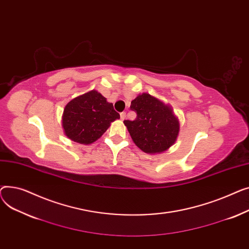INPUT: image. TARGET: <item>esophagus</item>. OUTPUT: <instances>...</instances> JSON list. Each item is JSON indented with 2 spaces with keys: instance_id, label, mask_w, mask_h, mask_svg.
Masks as SVG:
<instances>
[{
  "instance_id": "esophagus-1",
  "label": "esophagus",
  "mask_w": 249,
  "mask_h": 249,
  "mask_svg": "<svg viewBox=\"0 0 249 249\" xmlns=\"http://www.w3.org/2000/svg\"><path fill=\"white\" fill-rule=\"evenodd\" d=\"M125 116H126V115H125V112H124V111L121 112V119H122L123 121L125 119Z\"/></svg>"
}]
</instances>
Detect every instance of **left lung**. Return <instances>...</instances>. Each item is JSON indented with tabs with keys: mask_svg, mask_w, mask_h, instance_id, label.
Instances as JSON below:
<instances>
[{
	"mask_svg": "<svg viewBox=\"0 0 249 249\" xmlns=\"http://www.w3.org/2000/svg\"><path fill=\"white\" fill-rule=\"evenodd\" d=\"M130 108L137 112L135 121H124L138 148L147 154H160L176 142L180 123L171 106L149 94H139Z\"/></svg>",
	"mask_w": 249,
	"mask_h": 249,
	"instance_id": "left-lung-1",
	"label": "left lung"
}]
</instances>
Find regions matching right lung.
I'll use <instances>...</instances> for the list:
<instances>
[{
    "label": "right lung",
    "mask_w": 249,
    "mask_h": 249,
    "mask_svg": "<svg viewBox=\"0 0 249 249\" xmlns=\"http://www.w3.org/2000/svg\"><path fill=\"white\" fill-rule=\"evenodd\" d=\"M120 119L113 106L96 90L85 92L70 100L62 114V127L71 141L89 144L97 141L110 124Z\"/></svg>",
    "instance_id": "add662e5"
}]
</instances>
